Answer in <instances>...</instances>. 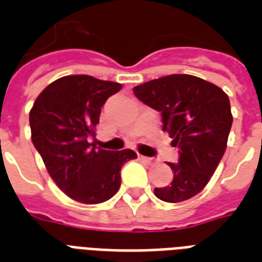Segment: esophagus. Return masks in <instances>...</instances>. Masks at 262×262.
<instances>
[{
  "mask_svg": "<svg viewBox=\"0 0 262 262\" xmlns=\"http://www.w3.org/2000/svg\"><path fill=\"white\" fill-rule=\"evenodd\" d=\"M139 159L141 160V162H144V163L149 164V166H152V164L156 163L155 159H152V158H147V156H141V155H140Z\"/></svg>",
  "mask_w": 262,
  "mask_h": 262,
  "instance_id": "1",
  "label": "esophagus"
}]
</instances>
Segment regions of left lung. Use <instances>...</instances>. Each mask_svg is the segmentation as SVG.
I'll use <instances>...</instances> for the list:
<instances>
[{"instance_id": "8db88e82", "label": "left lung", "mask_w": 262, "mask_h": 262, "mask_svg": "<svg viewBox=\"0 0 262 262\" xmlns=\"http://www.w3.org/2000/svg\"><path fill=\"white\" fill-rule=\"evenodd\" d=\"M137 98L162 113L163 130L179 148L178 163H168L174 178L155 195L181 203L207 186L227 148L232 125L227 94L215 84L190 75H170L133 88Z\"/></svg>"}]
</instances>
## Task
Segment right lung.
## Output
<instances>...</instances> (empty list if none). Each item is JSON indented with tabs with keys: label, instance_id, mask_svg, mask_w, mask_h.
Masks as SVG:
<instances>
[{
	"label": "right lung",
	"instance_id": "1",
	"mask_svg": "<svg viewBox=\"0 0 262 262\" xmlns=\"http://www.w3.org/2000/svg\"><path fill=\"white\" fill-rule=\"evenodd\" d=\"M122 85L92 76H65L39 94L30 111L31 139L57 186L75 201L99 204L121 186V168L137 158L132 149L106 151L88 139L100 108Z\"/></svg>",
	"mask_w": 262,
	"mask_h": 262
}]
</instances>
